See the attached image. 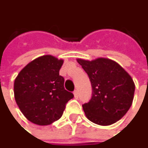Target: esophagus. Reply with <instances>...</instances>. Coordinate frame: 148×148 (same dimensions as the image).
<instances>
[{
    "instance_id": "obj_1",
    "label": "esophagus",
    "mask_w": 148,
    "mask_h": 148,
    "mask_svg": "<svg viewBox=\"0 0 148 148\" xmlns=\"http://www.w3.org/2000/svg\"><path fill=\"white\" fill-rule=\"evenodd\" d=\"M73 95H75V98H78V97H79L78 90H75V91H73Z\"/></svg>"
}]
</instances>
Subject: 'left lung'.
<instances>
[{
    "mask_svg": "<svg viewBox=\"0 0 148 148\" xmlns=\"http://www.w3.org/2000/svg\"><path fill=\"white\" fill-rule=\"evenodd\" d=\"M77 61L88 73L92 86V97L82 105L87 118L101 126L121 120L134 100L135 86L131 76L109 59L99 58L91 61L78 59Z\"/></svg>",
    "mask_w": 148,
    "mask_h": 148,
    "instance_id": "obj_1",
    "label": "left lung"
}]
</instances>
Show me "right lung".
Segmentation results:
<instances>
[{"label": "right lung", "instance_id": "add662e5", "mask_svg": "<svg viewBox=\"0 0 148 148\" xmlns=\"http://www.w3.org/2000/svg\"><path fill=\"white\" fill-rule=\"evenodd\" d=\"M62 64V60L43 55L28 63L14 81L15 101L24 116L36 125L47 126L59 120L73 98L59 75Z\"/></svg>", "mask_w": 148, "mask_h": 148}]
</instances>
